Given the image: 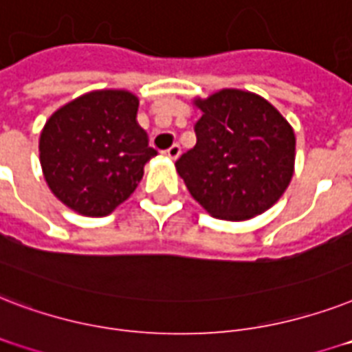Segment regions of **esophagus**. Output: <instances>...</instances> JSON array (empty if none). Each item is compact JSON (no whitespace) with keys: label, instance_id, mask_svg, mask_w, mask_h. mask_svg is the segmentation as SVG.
<instances>
[{"label":"esophagus","instance_id":"obj_1","mask_svg":"<svg viewBox=\"0 0 352 352\" xmlns=\"http://www.w3.org/2000/svg\"><path fill=\"white\" fill-rule=\"evenodd\" d=\"M179 152H182L179 145H173V146H170V148H167V151L163 152V154H165V156H167V157H170V160H178Z\"/></svg>","mask_w":352,"mask_h":352}]
</instances>
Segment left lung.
I'll use <instances>...</instances> for the list:
<instances>
[{"label":"left lung","mask_w":352,"mask_h":352,"mask_svg":"<svg viewBox=\"0 0 352 352\" xmlns=\"http://www.w3.org/2000/svg\"><path fill=\"white\" fill-rule=\"evenodd\" d=\"M195 106L201 111L196 145L176 162L190 196L220 220L241 222L264 213L292 179L290 122L261 95L242 89L198 97Z\"/></svg>","instance_id":"8db88e82"}]
</instances>
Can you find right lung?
Masks as SVG:
<instances>
[{"mask_svg": "<svg viewBox=\"0 0 352 352\" xmlns=\"http://www.w3.org/2000/svg\"><path fill=\"white\" fill-rule=\"evenodd\" d=\"M139 99L126 89L80 95L49 117L40 165L49 189L84 217H106L132 195L157 154L138 124Z\"/></svg>", "mask_w": 352, "mask_h": 352, "instance_id": "add662e5", "label": "right lung"}]
</instances>
